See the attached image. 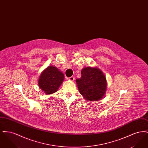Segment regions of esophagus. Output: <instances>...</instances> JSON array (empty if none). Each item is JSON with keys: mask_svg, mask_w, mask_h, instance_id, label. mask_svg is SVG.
Masks as SVG:
<instances>
[{"mask_svg": "<svg viewBox=\"0 0 148 148\" xmlns=\"http://www.w3.org/2000/svg\"><path fill=\"white\" fill-rule=\"evenodd\" d=\"M69 80H70L71 81H74V80H75V77H74L72 76V77H69Z\"/></svg>", "mask_w": 148, "mask_h": 148, "instance_id": "1", "label": "esophagus"}]
</instances>
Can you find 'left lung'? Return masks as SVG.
I'll return each mask as SVG.
<instances>
[{"label": "left lung", "mask_w": 148, "mask_h": 148, "mask_svg": "<svg viewBox=\"0 0 148 148\" xmlns=\"http://www.w3.org/2000/svg\"><path fill=\"white\" fill-rule=\"evenodd\" d=\"M81 74L82 77L76 80L80 93L88 100L102 98L106 89V78L103 72L97 68L86 67Z\"/></svg>", "instance_id": "1"}]
</instances>
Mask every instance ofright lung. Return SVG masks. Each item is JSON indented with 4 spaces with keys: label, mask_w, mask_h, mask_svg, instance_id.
I'll return each instance as SVG.
<instances>
[{
    "label": "right lung",
    "mask_w": 148,
    "mask_h": 148,
    "mask_svg": "<svg viewBox=\"0 0 148 148\" xmlns=\"http://www.w3.org/2000/svg\"><path fill=\"white\" fill-rule=\"evenodd\" d=\"M64 74L53 66H49L41 74L38 84L45 94H51L57 91L64 80Z\"/></svg>",
    "instance_id": "add662e5"
}]
</instances>
